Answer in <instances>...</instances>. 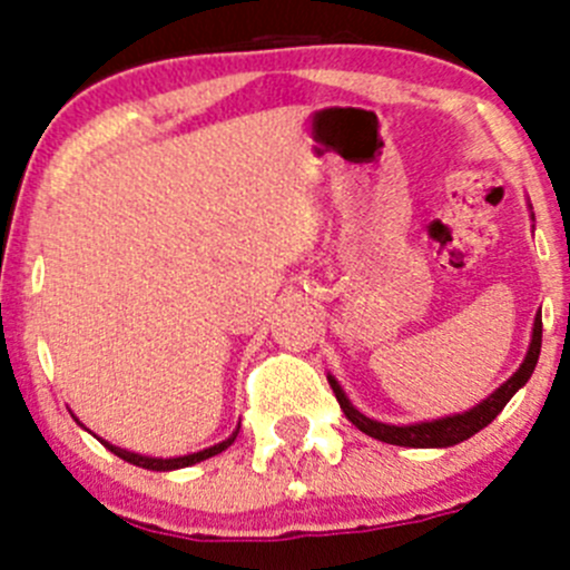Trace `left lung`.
Here are the masks:
<instances>
[{
	"label": "left lung",
	"mask_w": 570,
	"mask_h": 570,
	"mask_svg": "<svg viewBox=\"0 0 570 570\" xmlns=\"http://www.w3.org/2000/svg\"><path fill=\"white\" fill-rule=\"evenodd\" d=\"M543 322H540V314L534 317V327H532V344H530V353H527L524 364L519 366L513 377L508 383L497 389L488 400H482L480 405L471 407L465 413H455V416H444V419H435V422H422V424H405V428H396V424H383L375 422V419H366L364 413L355 411L350 405V400L344 396L342 386L327 375V383H331L333 394H336L338 405H342L344 416L361 430V433L372 435L377 441H386V444H396V446H413V450H430V446H452V444H461V441L471 439L474 433H480L482 428L493 422V419L502 413V407L508 405L510 396L519 392L527 381L532 377L534 364H538V355H540V342H543Z\"/></svg>",
	"instance_id": "8db88e82"
}]
</instances>
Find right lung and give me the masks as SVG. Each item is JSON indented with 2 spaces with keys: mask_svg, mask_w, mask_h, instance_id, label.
Returning a JSON list of instances; mask_svg holds the SVG:
<instances>
[{
  "mask_svg": "<svg viewBox=\"0 0 570 570\" xmlns=\"http://www.w3.org/2000/svg\"><path fill=\"white\" fill-rule=\"evenodd\" d=\"M237 433H239V428H237ZM237 433H234L232 439L223 441V444L209 446V450H204V452H195V455H184V458H165V461H163V458L135 455V452H126V450H120V446H112V444H109V441H101V439L99 441L107 446L109 452H115V455H118V458H124L126 463H135V465H140V469H151V471H170V469H184V465L200 463V461H206V458H212V455H220L223 450H228V446L234 444Z\"/></svg>",
  "mask_w": 570,
  "mask_h": 570,
  "instance_id": "obj_1",
  "label": "right lung"
}]
</instances>
